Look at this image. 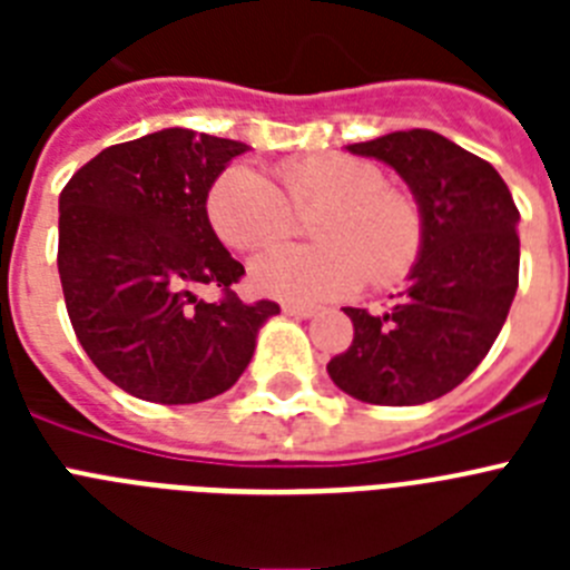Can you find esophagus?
Instances as JSON below:
<instances>
[{"label":"esophagus","mask_w":570,"mask_h":570,"mask_svg":"<svg viewBox=\"0 0 570 570\" xmlns=\"http://www.w3.org/2000/svg\"><path fill=\"white\" fill-rule=\"evenodd\" d=\"M282 311H285L288 316H296V320H311V316L316 314L314 308H305V305H294V302H285V305H282Z\"/></svg>","instance_id":"34e87169"}]
</instances>
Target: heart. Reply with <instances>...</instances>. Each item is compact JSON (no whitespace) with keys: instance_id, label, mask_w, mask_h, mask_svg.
<instances>
[{"instance_id":"b5f03b06","label":"heart","mask_w":570,"mask_h":570,"mask_svg":"<svg viewBox=\"0 0 570 570\" xmlns=\"http://www.w3.org/2000/svg\"><path fill=\"white\" fill-rule=\"evenodd\" d=\"M279 190L254 168L225 170L208 194L216 236L236 250L285 239L296 214L311 219L314 248H274L250 262V285L285 302H334L356 294L367 274L400 282L422 248V216L407 194L382 185L376 165L345 154L291 159L276 168Z\"/></svg>"}]
</instances>
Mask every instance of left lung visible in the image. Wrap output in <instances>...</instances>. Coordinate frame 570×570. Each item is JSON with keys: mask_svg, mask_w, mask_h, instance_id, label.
<instances>
[{"mask_svg": "<svg viewBox=\"0 0 570 570\" xmlns=\"http://www.w3.org/2000/svg\"><path fill=\"white\" fill-rule=\"evenodd\" d=\"M345 150L400 174L422 216L407 288L385 314L345 308L354 342L328 362L367 405H422L485 360L520 285V210L485 159L434 130H394Z\"/></svg>", "mask_w": 570, "mask_h": 570, "instance_id": "1", "label": "left lung"}]
</instances>
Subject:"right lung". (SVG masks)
<instances>
[{
    "mask_svg": "<svg viewBox=\"0 0 570 570\" xmlns=\"http://www.w3.org/2000/svg\"><path fill=\"white\" fill-rule=\"evenodd\" d=\"M236 139L165 128L110 145L59 196V279L79 345L114 385L159 405L225 394L250 365L276 302L245 305V274L208 219ZM196 284L226 291L205 303Z\"/></svg>",
    "mask_w": 570,
    "mask_h": 570,
    "instance_id": "1",
    "label": "right lung"
}]
</instances>
